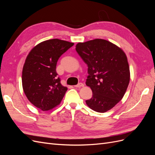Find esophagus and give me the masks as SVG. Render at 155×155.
<instances>
[{
	"label": "esophagus",
	"mask_w": 155,
	"mask_h": 155,
	"mask_svg": "<svg viewBox=\"0 0 155 155\" xmlns=\"http://www.w3.org/2000/svg\"><path fill=\"white\" fill-rule=\"evenodd\" d=\"M84 87V84L82 83H79L78 84V85H75V87H77V88H81V87Z\"/></svg>",
	"instance_id": "obj_1"
}]
</instances>
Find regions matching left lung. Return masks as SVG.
<instances>
[{"label":"left lung","mask_w":155,"mask_h":155,"mask_svg":"<svg viewBox=\"0 0 155 155\" xmlns=\"http://www.w3.org/2000/svg\"><path fill=\"white\" fill-rule=\"evenodd\" d=\"M76 50L88 66L86 85L92 91L87 105L97 112H105L122 99L130 81V70L124 51L105 39L78 43Z\"/></svg>","instance_id":"1"}]
</instances>
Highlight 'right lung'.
Here are the masks:
<instances>
[{
	"label": "right lung",
	"mask_w": 155,
	"mask_h": 155,
	"mask_svg": "<svg viewBox=\"0 0 155 155\" xmlns=\"http://www.w3.org/2000/svg\"><path fill=\"white\" fill-rule=\"evenodd\" d=\"M74 43L50 39L33 48L22 68V83L25 95L31 104L43 111L58 105L67 91L58 78L56 65L63 54Z\"/></svg>",
	"instance_id": "obj_1"
}]
</instances>
